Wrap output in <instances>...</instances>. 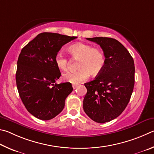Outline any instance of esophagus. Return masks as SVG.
<instances>
[{
  "label": "esophagus",
  "instance_id": "obj_1",
  "mask_svg": "<svg viewBox=\"0 0 154 154\" xmlns=\"http://www.w3.org/2000/svg\"><path fill=\"white\" fill-rule=\"evenodd\" d=\"M72 87H73V88H74V89H75V88H76L77 85H72Z\"/></svg>",
  "mask_w": 154,
  "mask_h": 154
}]
</instances>
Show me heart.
Returning <instances> with one entry per match:
<instances>
[{
    "mask_svg": "<svg viewBox=\"0 0 154 154\" xmlns=\"http://www.w3.org/2000/svg\"><path fill=\"white\" fill-rule=\"evenodd\" d=\"M70 55L78 61L76 72H67L63 75L66 81L73 84L84 82L89 78L90 73L97 75L106 66V58L103 51L93 46L82 42H78L70 46L67 48ZM57 67L61 70H66L69 61L61 52H58L55 57Z\"/></svg>",
    "mask_w": 154,
    "mask_h": 154,
    "instance_id": "b5f03b06",
    "label": "heart"
}]
</instances>
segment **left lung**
I'll list each match as a JSON object with an SVG mask.
<instances>
[{
    "label": "left lung",
    "instance_id": "obj_1",
    "mask_svg": "<svg viewBox=\"0 0 154 154\" xmlns=\"http://www.w3.org/2000/svg\"><path fill=\"white\" fill-rule=\"evenodd\" d=\"M87 39L100 45L106 62L95 79L85 84L87 93L83 109L93 121L105 123L119 116L130 101L134 85V60L117 40L107 37Z\"/></svg>",
    "mask_w": 154,
    "mask_h": 154
}]
</instances>
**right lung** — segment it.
<instances>
[{"label":"right lung","mask_w":154,"mask_h":154,"mask_svg":"<svg viewBox=\"0 0 154 154\" xmlns=\"http://www.w3.org/2000/svg\"><path fill=\"white\" fill-rule=\"evenodd\" d=\"M76 38L43 32L21 51L16 72L19 95L27 110L40 120H48L57 116L73 91L69 82L55 83L61 74L55 57L62 46Z\"/></svg>","instance_id":"obj_1"}]
</instances>
